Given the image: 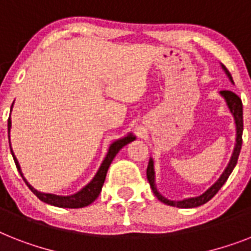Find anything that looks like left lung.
Returning a JSON list of instances; mask_svg holds the SVG:
<instances>
[{"mask_svg":"<svg viewBox=\"0 0 251 251\" xmlns=\"http://www.w3.org/2000/svg\"><path fill=\"white\" fill-rule=\"evenodd\" d=\"M222 69L225 71V73L227 75V77L229 78L233 85V79H232L231 73L226 68L223 64H221ZM221 97L226 100V104H227L228 109L231 112V115L233 116V120H235V125H236V138H235V147H233V151H232L231 157H229V161H228L227 166L225 168L223 173L219 175V178L215 180V183L209 187V188L205 191L203 193H201L200 196L196 197H188V199H183V200H169L165 196H162L157 189V184H156V173H154V161L153 158H150V162H148V168H147V179L150 182L151 188L153 191L154 196L160 200L161 202L166 203L169 206H175V207H180V209H191V207H197L201 206L203 203H206L209 200L213 199L219 189L222 188V185L227 182L228 176L231 175V173L233 172L236 164H237V158L238 154H240V151H241L242 146V131H244V120H242V101L241 99L236 95L235 93L228 90L221 91Z\"/></svg>","mask_w":251,"mask_h":251,"instance_id":"8db88e82","label":"left lung"}]
</instances>
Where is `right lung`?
<instances>
[{
    "instance_id": "obj_1",
    "label": "right lung",
    "mask_w": 251,
    "mask_h": 251,
    "mask_svg": "<svg viewBox=\"0 0 251 251\" xmlns=\"http://www.w3.org/2000/svg\"><path fill=\"white\" fill-rule=\"evenodd\" d=\"M14 105V103H13ZM13 105H11V109H13ZM10 129H11V119H9L7 121V130H9V136H10ZM135 140V135H132V132H129L127 135L122 136L120 139L115 140L113 143L109 144L107 151V154H105L104 160L101 161L100 166L98 169L97 174L94 175V178L91 179L90 182L87 183L85 187L79 189L78 192L73 193V195H69V196H59V195H54V193H44L37 191L36 188H33L32 185L28 183L25 178H24L23 173H22V168H20L19 161L15 157V154L13 152V148L10 146V151H11V154H13V158L15 161L16 168H18V172L22 175V178L25 182V184L28 185V188L32 191V192L38 197V199L42 201V202H46L49 205H52V206L56 207H67V209H79V207H85L87 205H90L91 202H94L97 197L99 196V193L101 191V187L104 184L105 175H107L108 168L109 165L112 164L113 158L116 157V154L119 153L120 150L122 147H125L126 144H129L130 142Z\"/></svg>"
}]
</instances>
